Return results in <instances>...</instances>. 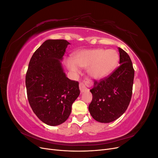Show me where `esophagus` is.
Wrapping results in <instances>:
<instances>
[{"label":"esophagus","mask_w":158,"mask_h":158,"mask_svg":"<svg viewBox=\"0 0 158 158\" xmlns=\"http://www.w3.org/2000/svg\"><path fill=\"white\" fill-rule=\"evenodd\" d=\"M92 82H91L90 80H89L88 79H85L84 81H82V82H81L79 84V88L80 89V92H85V91L88 90V85H92Z\"/></svg>","instance_id":"esophagus-1"}]
</instances>
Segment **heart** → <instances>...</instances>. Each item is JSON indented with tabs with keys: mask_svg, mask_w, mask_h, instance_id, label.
<instances>
[{
	"mask_svg": "<svg viewBox=\"0 0 158 158\" xmlns=\"http://www.w3.org/2000/svg\"><path fill=\"white\" fill-rule=\"evenodd\" d=\"M119 60V55L114 49H92L76 52L74 60L67 59L65 64L73 73L78 74L80 67L87 69L89 74L94 79L102 80L113 73Z\"/></svg>",
	"mask_w": 158,
	"mask_h": 158,
	"instance_id": "obj_1",
	"label": "heart"
}]
</instances>
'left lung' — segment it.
Masks as SVG:
<instances>
[{
    "label": "left lung",
    "instance_id": "8db88e82",
    "mask_svg": "<svg viewBox=\"0 0 158 158\" xmlns=\"http://www.w3.org/2000/svg\"><path fill=\"white\" fill-rule=\"evenodd\" d=\"M118 49L120 65L107 77L95 80L90 89L93 98L89 111L100 123H110L120 117L131 100L135 70L129 55L120 47Z\"/></svg>",
    "mask_w": 158,
    "mask_h": 158
}]
</instances>
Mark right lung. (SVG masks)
Here are the masks:
<instances>
[{
    "instance_id": "add662e5",
    "label": "right lung",
    "mask_w": 158,
    "mask_h": 158,
    "mask_svg": "<svg viewBox=\"0 0 158 158\" xmlns=\"http://www.w3.org/2000/svg\"><path fill=\"white\" fill-rule=\"evenodd\" d=\"M69 43L45 41L32 55L26 75L28 102L36 116L47 125L66 121L80 94L79 84L66 76L60 61Z\"/></svg>"
}]
</instances>
